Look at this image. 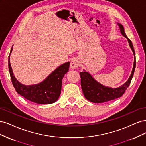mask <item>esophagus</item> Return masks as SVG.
I'll return each instance as SVG.
<instances>
[{
	"label": "esophagus",
	"mask_w": 146,
	"mask_h": 146,
	"mask_svg": "<svg viewBox=\"0 0 146 146\" xmlns=\"http://www.w3.org/2000/svg\"><path fill=\"white\" fill-rule=\"evenodd\" d=\"M79 66H80V62H79L78 59L74 58L71 61H70V66L72 69H76Z\"/></svg>",
	"instance_id": "34e87169"
}]
</instances>
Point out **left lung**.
<instances>
[{"label":"left lung","mask_w":146,"mask_h":146,"mask_svg":"<svg viewBox=\"0 0 146 146\" xmlns=\"http://www.w3.org/2000/svg\"><path fill=\"white\" fill-rule=\"evenodd\" d=\"M119 26L122 35L128 39L129 45L134 54L135 60L133 70H132L129 80L122 86L117 88L106 87L96 82L88 72L86 71L80 72L81 77V86L83 94L86 99L92 102L102 103L121 97L127 89V88L129 86L131 79L133 77L136 67V58L133 46L130 39L128 38L125 35L123 26L121 24H119Z\"/></svg>","instance_id":"left-lung-1"}]
</instances>
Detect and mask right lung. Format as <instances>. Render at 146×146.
<instances>
[{
    "instance_id": "obj_1",
    "label": "right lung",
    "mask_w": 146,
    "mask_h": 146,
    "mask_svg": "<svg viewBox=\"0 0 146 146\" xmlns=\"http://www.w3.org/2000/svg\"><path fill=\"white\" fill-rule=\"evenodd\" d=\"M10 55L8 56V68L13 85L17 93L27 100L39 104H52L58 100L61 94L63 78L69 70V62L59 66L43 82L36 85L26 86L19 83L13 76Z\"/></svg>"
}]
</instances>
